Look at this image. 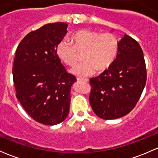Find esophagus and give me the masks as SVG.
<instances>
[{
	"instance_id": "34e87169",
	"label": "esophagus",
	"mask_w": 158,
	"mask_h": 158,
	"mask_svg": "<svg viewBox=\"0 0 158 158\" xmlns=\"http://www.w3.org/2000/svg\"><path fill=\"white\" fill-rule=\"evenodd\" d=\"M78 82H88L89 79H81V78H77Z\"/></svg>"
}]
</instances>
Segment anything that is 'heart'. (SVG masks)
I'll list each match as a JSON object with an SVG mask.
<instances>
[{"label":"heart","instance_id":"obj_1","mask_svg":"<svg viewBox=\"0 0 158 158\" xmlns=\"http://www.w3.org/2000/svg\"><path fill=\"white\" fill-rule=\"evenodd\" d=\"M69 43L62 40L56 48L57 57L63 63L73 66L83 52L85 61L76 65L72 73L79 77H86L97 70L109 69L118 56L119 41L112 33H102L91 30H80L70 36Z\"/></svg>","mask_w":158,"mask_h":158}]
</instances>
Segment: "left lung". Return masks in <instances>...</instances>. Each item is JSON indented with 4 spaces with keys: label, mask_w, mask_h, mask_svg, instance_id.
Segmentation results:
<instances>
[{
    "label": "left lung",
    "mask_w": 158,
    "mask_h": 158,
    "mask_svg": "<svg viewBox=\"0 0 158 158\" xmlns=\"http://www.w3.org/2000/svg\"><path fill=\"white\" fill-rule=\"evenodd\" d=\"M146 80L142 49L135 39L125 34L119 41L118 53L112 66L89 80L91 107L105 120L126 115L136 106Z\"/></svg>",
    "instance_id": "left-lung-1"
}]
</instances>
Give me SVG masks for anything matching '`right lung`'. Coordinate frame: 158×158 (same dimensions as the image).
I'll return each instance as SVG.
<instances>
[{
  "label": "right lung",
  "mask_w": 158,
  "mask_h": 158,
  "mask_svg": "<svg viewBox=\"0 0 158 158\" xmlns=\"http://www.w3.org/2000/svg\"><path fill=\"white\" fill-rule=\"evenodd\" d=\"M67 27L63 22L44 25L28 33L16 50L12 69L16 97L30 117L44 125L61 123L69 111L76 78L56 53Z\"/></svg>",
  "instance_id": "1"
}]
</instances>
